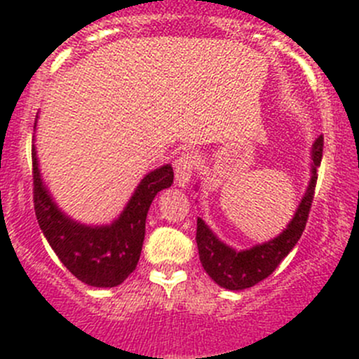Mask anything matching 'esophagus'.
<instances>
[{"label":"esophagus","instance_id":"esophagus-1","mask_svg":"<svg viewBox=\"0 0 359 359\" xmlns=\"http://www.w3.org/2000/svg\"><path fill=\"white\" fill-rule=\"evenodd\" d=\"M195 165H197V158L191 152H183L178 158L175 161V176H176V184L178 187H184L191 178L195 171Z\"/></svg>","mask_w":359,"mask_h":359}]
</instances>
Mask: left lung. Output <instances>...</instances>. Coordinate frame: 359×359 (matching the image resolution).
Listing matches in <instances>:
<instances>
[{
    "label": "left lung",
    "mask_w": 359,
    "mask_h": 359,
    "mask_svg": "<svg viewBox=\"0 0 359 359\" xmlns=\"http://www.w3.org/2000/svg\"><path fill=\"white\" fill-rule=\"evenodd\" d=\"M321 155H323V136H318L313 145V164H311V181L302 197L301 204L295 210L294 217L289 226L282 231L276 238L252 249L240 250L228 247L221 242L204 221L197 219V247L201 262L204 266L205 273L217 283L228 290H243L254 287L261 280L268 278L278 264L287 257V254L294 249L295 243L301 238L308 223L309 210H311L313 197H315L316 188V169L321 164Z\"/></svg>",
    "instance_id": "8db88e82"
}]
</instances>
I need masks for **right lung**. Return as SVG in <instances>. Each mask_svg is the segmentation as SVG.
<instances>
[{"mask_svg": "<svg viewBox=\"0 0 359 359\" xmlns=\"http://www.w3.org/2000/svg\"><path fill=\"white\" fill-rule=\"evenodd\" d=\"M175 172L169 164L149 172L133 194L119 219L109 226H86L65 216L43 184L32 147L34 210L41 231L58 259L91 287H117L135 271L145 238V221L155 195L169 188Z\"/></svg>", "mask_w": 359, "mask_h": 359, "instance_id": "add662e5", "label": "right lung"}]
</instances>
